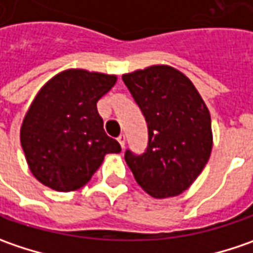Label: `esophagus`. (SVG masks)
<instances>
[{
    "mask_svg": "<svg viewBox=\"0 0 253 253\" xmlns=\"http://www.w3.org/2000/svg\"><path fill=\"white\" fill-rule=\"evenodd\" d=\"M117 141L120 143L122 148H125V144H126V136H125V134H120V136L117 137Z\"/></svg>",
    "mask_w": 253,
    "mask_h": 253,
    "instance_id": "esophagus-1",
    "label": "esophagus"
}]
</instances>
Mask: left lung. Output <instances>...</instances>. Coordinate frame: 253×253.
I'll return each mask as SVG.
<instances>
[{
	"mask_svg": "<svg viewBox=\"0 0 253 253\" xmlns=\"http://www.w3.org/2000/svg\"><path fill=\"white\" fill-rule=\"evenodd\" d=\"M146 117V153H125L137 184L153 198L177 197L191 187L212 151L211 115L194 83L169 65L123 75Z\"/></svg>",
	"mask_w": 253,
	"mask_h": 253,
	"instance_id": "1",
	"label": "left lung"
}]
</instances>
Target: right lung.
Listing matches in <instances>:
<instances>
[{
	"label": "right lung",
	"instance_id": "right-lung-1",
	"mask_svg": "<svg viewBox=\"0 0 253 253\" xmlns=\"http://www.w3.org/2000/svg\"><path fill=\"white\" fill-rule=\"evenodd\" d=\"M116 82V75L66 69L39 89L19 138L28 167L41 184L76 191L90 181L106 154L122 151L105 133L96 106Z\"/></svg>",
	"mask_w": 253,
	"mask_h": 253
}]
</instances>
